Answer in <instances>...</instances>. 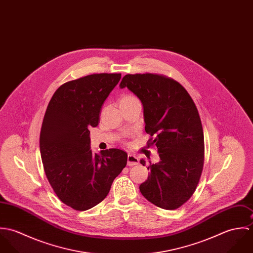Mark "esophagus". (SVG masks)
Segmentation results:
<instances>
[{
	"label": "esophagus",
	"mask_w": 253,
	"mask_h": 253,
	"mask_svg": "<svg viewBox=\"0 0 253 253\" xmlns=\"http://www.w3.org/2000/svg\"><path fill=\"white\" fill-rule=\"evenodd\" d=\"M139 164V159L131 154H128L127 156V166L128 167H132V166H136Z\"/></svg>",
	"instance_id": "34e87169"
}]
</instances>
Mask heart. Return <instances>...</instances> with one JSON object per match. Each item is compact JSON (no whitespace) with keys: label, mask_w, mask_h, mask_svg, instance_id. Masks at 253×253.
<instances>
[{"label":"heart","mask_w":253,"mask_h":253,"mask_svg":"<svg viewBox=\"0 0 253 253\" xmlns=\"http://www.w3.org/2000/svg\"><path fill=\"white\" fill-rule=\"evenodd\" d=\"M134 100H137L134 96L130 95V94H126V95H123L121 98H120V101L119 103H128V102H132Z\"/></svg>","instance_id":"b5f03b06"}]
</instances>
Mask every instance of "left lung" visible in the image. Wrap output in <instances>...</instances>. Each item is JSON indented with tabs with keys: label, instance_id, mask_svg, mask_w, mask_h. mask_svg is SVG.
<instances>
[{
	"label": "left lung",
	"instance_id": "left-lung-1",
	"mask_svg": "<svg viewBox=\"0 0 253 253\" xmlns=\"http://www.w3.org/2000/svg\"><path fill=\"white\" fill-rule=\"evenodd\" d=\"M120 87L140 99L149 146L156 145L160 156L158 164L150 162L140 192L161 209L176 210L192 197L203 171L205 140L198 109L178 82L163 75L127 74Z\"/></svg>",
	"mask_w": 253,
	"mask_h": 253
}]
</instances>
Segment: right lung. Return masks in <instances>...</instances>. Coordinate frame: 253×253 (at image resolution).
<instances>
[{
    "instance_id": "1",
    "label": "right lung",
    "mask_w": 253,
    "mask_h": 253,
    "mask_svg": "<svg viewBox=\"0 0 253 253\" xmlns=\"http://www.w3.org/2000/svg\"><path fill=\"white\" fill-rule=\"evenodd\" d=\"M121 74H92L60 85L45 111L40 151L46 178L59 200L87 211L108 195L126 166L127 154L107 149L93 155L89 126H97L100 110Z\"/></svg>"
}]
</instances>
